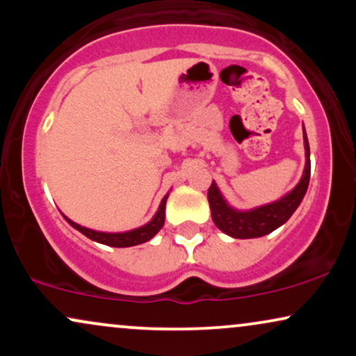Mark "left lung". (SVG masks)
<instances>
[{
    "label": "left lung",
    "mask_w": 356,
    "mask_h": 356,
    "mask_svg": "<svg viewBox=\"0 0 356 356\" xmlns=\"http://www.w3.org/2000/svg\"><path fill=\"white\" fill-rule=\"evenodd\" d=\"M303 138H305V149H306V167L303 177L298 186L289 194H286L280 201L266 204L257 209L241 212L234 211L227 206L226 201L222 199L220 192L212 181L209 191H207V199H209V206L212 212V220L220 231L226 234L232 236L238 239H251L261 238L273 232L276 227L283 226V224L291 218V214L298 209L301 201H303L306 189L309 184V174H312V162H309V145L306 132L303 127Z\"/></svg>",
    "instance_id": "1"
}]
</instances>
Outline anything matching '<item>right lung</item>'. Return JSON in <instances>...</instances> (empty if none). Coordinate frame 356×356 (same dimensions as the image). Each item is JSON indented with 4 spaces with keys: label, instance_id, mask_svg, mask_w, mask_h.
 Listing matches in <instances>:
<instances>
[{
    "label": "right lung",
    "instance_id": "1",
    "mask_svg": "<svg viewBox=\"0 0 356 356\" xmlns=\"http://www.w3.org/2000/svg\"><path fill=\"white\" fill-rule=\"evenodd\" d=\"M165 202H167V195L162 199L157 214L154 216V219L150 220L149 224H145V226L138 227V229L129 231V232H115V234H113V232L92 231V229H87V227L79 226V224H75L68 218H65V219H67L76 231H80L81 234H85L92 241H97V243H102V244H107V246H112V248H129V246H136V244H142V243H145V241L152 239L154 236L162 229V226H164V220H165Z\"/></svg>",
    "mask_w": 356,
    "mask_h": 356
}]
</instances>
